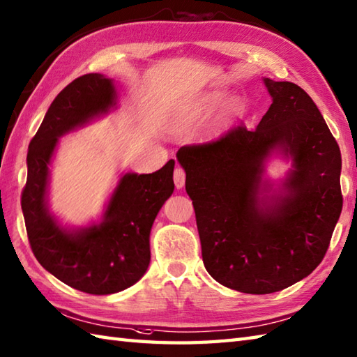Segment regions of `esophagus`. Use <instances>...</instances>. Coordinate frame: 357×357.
<instances>
[{"mask_svg":"<svg viewBox=\"0 0 357 357\" xmlns=\"http://www.w3.org/2000/svg\"><path fill=\"white\" fill-rule=\"evenodd\" d=\"M173 183H174V187H176V188H183L184 184H185V172L181 169V167H178V169H174Z\"/></svg>","mask_w":357,"mask_h":357,"instance_id":"esophagus-1","label":"esophagus"}]
</instances>
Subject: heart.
<instances>
[{
	"label": "heart",
	"mask_w": 357,
	"mask_h": 357,
	"mask_svg": "<svg viewBox=\"0 0 357 357\" xmlns=\"http://www.w3.org/2000/svg\"><path fill=\"white\" fill-rule=\"evenodd\" d=\"M225 92L222 90H216V92H210L207 95L201 96L198 101L188 105L183 112L179 113V123L184 126H196L206 121L211 113H213L219 105L225 100ZM245 105L239 98H233L227 102L225 109L221 115V121L224 124H230L233 121H236L242 113H244Z\"/></svg>",
	"instance_id": "heart-1"
}]
</instances>
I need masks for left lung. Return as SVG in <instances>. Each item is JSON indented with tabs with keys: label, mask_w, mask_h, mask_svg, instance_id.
Segmentation results:
<instances>
[{
	"label": "left lung",
	"mask_w": 357,
	"mask_h": 357,
	"mask_svg": "<svg viewBox=\"0 0 357 357\" xmlns=\"http://www.w3.org/2000/svg\"><path fill=\"white\" fill-rule=\"evenodd\" d=\"M271 105L255 130L178 150L210 276L241 293L268 294L307 278L324 259L342 211L336 139L305 90L264 78ZM271 157L292 161L278 185Z\"/></svg>",
	"instance_id": "8db88e82"
}]
</instances>
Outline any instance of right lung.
Segmentation results:
<instances>
[{"mask_svg":"<svg viewBox=\"0 0 357 357\" xmlns=\"http://www.w3.org/2000/svg\"><path fill=\"white\" fill-rule=\"evenodd\" d=\"M113 79L87 73L53 100L27 151V183L21 208L32 252L43 267L89 294L123 291L150 264V230L170 198L174 161L155 173H123L100 221L67 227L49 208L50 165L59 138L116 109Z\"/></svg>","mask_w":357,"mask_h":357,"instance_id":"right-lung-1","label":"right lung"}]
</instances>
